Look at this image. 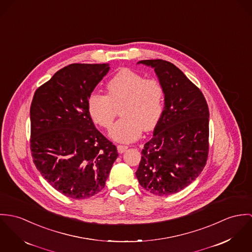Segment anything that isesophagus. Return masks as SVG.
<instances>
[{
  "instance_id": "34e87169",
  "label": "esophagus",
  "mask_w": 252,
  "mask_h": 252,
  "mask_svg": "<svg viewBox=\"0 0 252 252\" xmlns=\"http://www.w3.org/2000/svg\"><path fill=\"white\" fill-rule=\"evenodd\" d=\"M127 146H124V145H118L117 146V150H118V152H119V154H123V153H125L126 150H127Z\"/></svg>"
}]
</instances>
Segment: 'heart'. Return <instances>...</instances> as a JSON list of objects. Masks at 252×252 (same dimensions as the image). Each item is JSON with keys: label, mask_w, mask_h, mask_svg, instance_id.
<instances>
[{"label": "heart", "mask_w": 252, "mask_h": 252, "mask_svg": "<svg viewBox=\"0 0 252 252\" xmlns=\"http://www.w3.org/2000/svg\"><path fill=\"white\" fill-rule=\"evenodd\" d=\"M107 95L99 93L90 94L87 108L93 121L109 128L122 109L123 118L113 126L109 136L119 143L138 139L143 129L156 126L163 111L164 92L156 79L124 68L113 75L107 83Z\"/></svg>", "instance_id": "obj_1"}]
</instances>
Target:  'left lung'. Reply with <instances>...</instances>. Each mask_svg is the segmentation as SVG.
Returning a JSON list of instances; mask_svg holds the SVG:
<instances>
[{"instance_id":"1","label":"left lung","mask_w":252,"mask_h":252,"mask_svg":"<svg viewBox=\"0 0 252 252\" xmlns=\"http://www.w3.org/2000/svg\"><path fill=\"white\" fill-rule=\"evenodd\" d=\"M164 92V109L153 138L144 145L135 175L141 187L158 196L189 186L205 167L209 153V118L202 92L172 63L143 60Z\"/></svg>"}]
</instances>
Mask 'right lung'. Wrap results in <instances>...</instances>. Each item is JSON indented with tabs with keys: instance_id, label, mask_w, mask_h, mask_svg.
Here are the masks:
<instances>
[{
	"instance_id": "add662e5",
	"label": "right lung",
	"mask_w": 252,
	"mask_h": 252,
	"mask_svg": "<svg viewBox=\"0 0 252 252\" xmlns=\"http://www.w3.org/2000/svg\"><path fill=\"white\" fill-rule=\"evenodd\" d=\"M107 63H72L34 93L31 151L41 176L72 199L97 194L118 158L115 145L94 126L87 101L108 73Z\"/></svg>"
}]
</instances>
